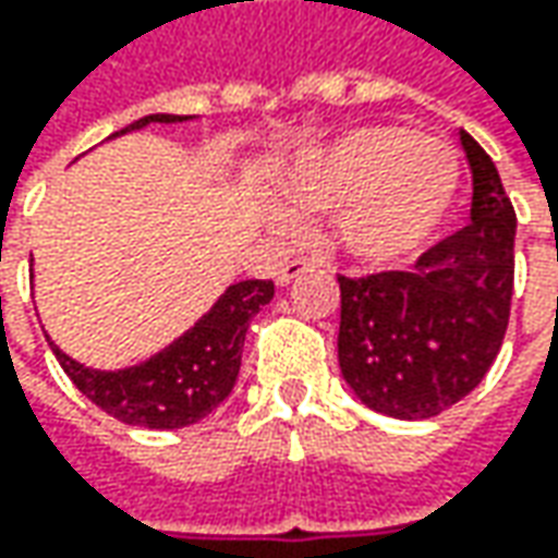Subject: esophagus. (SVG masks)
Instances as JSON below:
<instances>
[{
  "instance_id": "1",
  "label": "esophagus",
  "mask_w": 558,
  "mask_h": 558,
  "mask_svg": "<svg viewBox=\"0 0 558 558\" xmlns=\"http://www.w3.org/2000/svg\"><path fill=\"white\" fill-rule=\"evenodd\" d=\"M313 264L311 260H304V257H298V260H289L286 267L276 272V286H289L291 279H298V276H304V272H311Z\"/></svg>"
}]
</instances>
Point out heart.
<instances>
[{
    "label": "heart",
    "mask_w": 558,
    "mask_h": 558,
    "mask_svg": "<svg viewBox=\"0 0 558 558\" xmlns=\"http://www.w3.org/2000/svg\"><path fill=\"white\" fill-rule=\"evenodd\" d=\"M460 192L450 145L397 123H373L301 151L282 180V202L267 204L276 232L294 235L301 217H333L338 247L366 267L416 257L447 220Z\"/></svg>",
    "instance_id": "1"
}]
</instances>
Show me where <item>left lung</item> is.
<instances>
[{
	"label": "left lung",
	"instance_id": "obj_1",
	"mask_svg": "<svg viewBox=\"0 0 558 558\" xmlns=\"http://www.w3.org/2000/svg\"><path fill=\"white\" fill-rule=\"evenodd\" d=\"M472 170V220L413 269L338 276V363L348 388L391 418H432L478 388L500 354L512 272L515 210L500 173L460 130Z\"/></svg>",
	"mask_w": 558,
	"mask_h": 558
}]
</instances>
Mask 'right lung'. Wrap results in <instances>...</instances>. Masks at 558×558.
I'll return each mask as SVG.
<instances>
[{"label": "right lung", "instance_id": "1", "mask_svg": "<svg viewBox=\"0 0 558 558\" xmlns=\"http://www.w3.org/2000/svg\"><path fill=\"white\" fill-rule=\"evenodd\" d=\"M189 114H148L133 120L114 136L142 130L148 123H183ZM272 301L269 279L232 282L202 319L173 344L126 369H89L52 344L61 369L83 395L108 416L142 428H183L214 413L242 366V344L251 319Z\"/></svg>", "mask_w": 558, "mask_h": 558}]
</instances>
